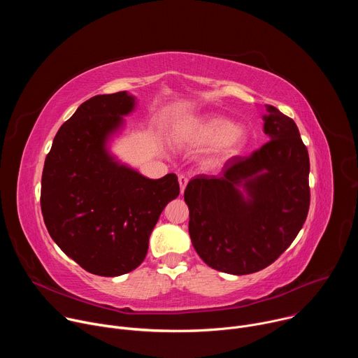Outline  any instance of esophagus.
Masks as SVG:
<instances>
[{"mask_svg":"<svg viewBox=\"0 0 358 358\" xmlns=\"http://www.w3.org/2000/svg\"><path fill=\"white\" fill-rule=\"evenodd\" d=\"M178 182H180V189H181V194H182L185 187H187V184H188V177L184 176V174H180L178 176Z\"/></svg>","mask_w":358,"mask_h":358,"instance_id":"esophagus-1","label":"esophagus"}]
</instances>
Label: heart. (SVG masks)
<instances>
[{"label": "heart", "mask_w": 358, "mask_h": 358, "mask_svg": "<svg viewBox=\"0 0 358 358\" xmlns=\"http://www.w3.org/2000/svg\"><path fill=\"white\" fill-rule=\"evenodd\" d=\"M178 138L191 145H218L224 156L238 155L246 134L225 117H202L185 122L178 129Z\"/></svg>", "instance_id": "heart-1"}]
</instances>
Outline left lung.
I'll return each mask as SVG.
<instances>
[{
	"instance_id": "obj_1",
	"label": "left lung",
	"mask_w": 358,
	"mask_h": 358,
	"mask_svg": "<svg viewBox=\"0 0 358 358\" xmlns=\"http://www.w3.org/2000/svg\"><path fill=\"white\" fill-rule=\"evenodd\" d=\"M265 108L269 141L248 157L229 159L218 176H196L184 191L194 249L208 266L231 275L273 264L309 213L308 148L290 117Z\"/></svg>"
}]
</instances>
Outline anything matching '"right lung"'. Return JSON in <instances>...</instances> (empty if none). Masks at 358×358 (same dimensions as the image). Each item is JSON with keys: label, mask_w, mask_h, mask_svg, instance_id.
Wrapping results in <instances>:
<instances>
[{"label": "right lung", "mask_w": 358, "mask_h": 358, "mask_svg": "<svg viewBox=\"0 0 358 358\" xmlns=\"http://www.w3.org/2000/svg\"><path fill=\"white\" fill-rule=\"evenodd\" d=\"M134 106L127 92L83 101L58 130L43 164L46 229L71 259L99 276L124 275L144 261L151 231L180 194L176 174L150 180L109 152L108 140Z\"/></svg>", "instance_id": "1"}]
</instances>
